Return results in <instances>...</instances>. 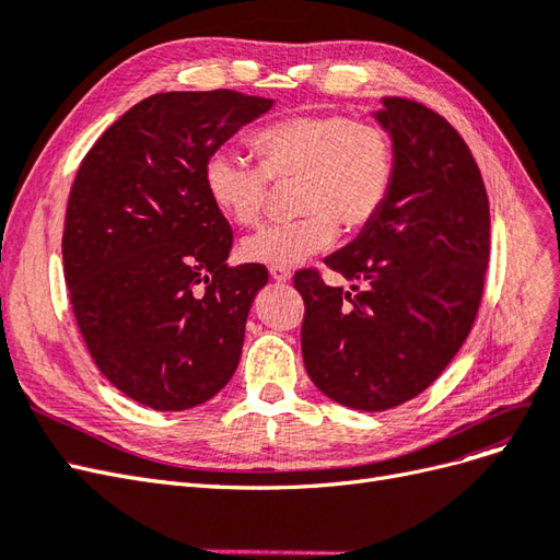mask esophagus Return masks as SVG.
Returning <instances> with one entry per match:
<instances>
[{
    "instance_id": "1",
    "label": "esophagus",
    "mask_w": 560,
    "mask_h": 560,
    "mask_svg": "<svg viewBox=\"0 0 560 560\" xmlns=\"http://www.w3.org/2000/svg\"><path fill=\"white\" fill-rule=\"evenodd\" d=\"M268 273H270V278H273L276 282H287V280L292 278L290 270H287V268H280V266H270Z\"/></svg>"
}]
</instances>
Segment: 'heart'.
Here are the masks:
<instances>
[{
	"instance_id": "obj_1",
	"label": "heart",
	"mask_w": 560,
	"mask_h": 560,
	"mask_svg": "<svg viewBox=\"0 0 560 560\" xmlns=\"http://www.w3.org/2000/svg\"><path fill=\"white\" fill-rule=\"evenodd\" d=\"M259 167L233 149H214L202 165L212 206L238 226L261 219L268 179L299 177L294 222L270 224L243 243L254 264L292 268L331 247L338 226L348 233L376 219L393 189L395 156L387 135L336 114L290 116L254 132Z\"/></svg>"
}]
</instances>
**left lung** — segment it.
I'll list each match as a JSON object with an SVG mask.
<instances>
[{"label": "left lung", "instance_id": "8db88e82", "mask_svg": "<svg viewBox=\"0 0 560 560\" xmlns=\"http://www.w3.org/2000/svg\"><path fill=\"white\" fill-rule=\"evenodd\" d=\"M369 114L393 144V189L374 222L325 259L354 294L313 270L294 287L306 303L303 364L319 393L385 411L420 395L465 343L483 292L490 212L479 165L444 116L404 97H383Z\"/></svg>", "mask_w": 560, "mask_h": 560}]
</instances>
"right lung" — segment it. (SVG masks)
<instances>
[{
	"label": "right lung",
	"instance_id": "add662e5",
	"mask_svg": "<svg viewBox=\"0 0 560 560\" xmlns=\"http://www.w3.org/2000/svg\"><path fill=\"white\" fill-rule=\"evenodd\" d=\"M270 107L235 91L156 93L79 167L62 235L77 325L105 378L149 409H194L238 369L268 270L226 264L233 231L202 165Z\"/></svg>",
	"mask_w": 560,
	"mask_h": 560
}]
</instances>
